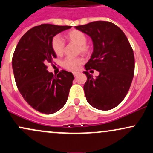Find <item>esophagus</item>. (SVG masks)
I'll return each instance as SVG.
<instances>
[{
  "label": "esophagus",
  "instance_id": "obj_1",
  "mask_svg": "<svg viewBox=\"0 0 153 153\" xmlns=\"http://www.w3.org/2000/svg\"><path fill=\"white\" fill-rule=\"evenodd\" d=\"M78 74H79V73H78V72H74V73H73V75H74V76H75V77H76V76H78Z\"/></svg>",
  "mask_w": 153,
  "mask_h": 153
}]
</instances>
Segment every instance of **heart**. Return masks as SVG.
<instances>
[{"label":"heart","instance_id":"heart-1","mask_svg":"<svg viewBox=\"0 0 153 153\" xmlns=\"http://www.w3.org/2000/svg\"><path fill=\"white\" fill-rule=\"evenodd\" d=\"M66 38L72 43L79 46V50L82 53H86L89 51L88 47L85 45L87 38L83 32L78 30H73L68 32L66 35ZM51 47L53 52L57 56H62L65 50V43L60 37L56 36L52 39ZM83 62L82 58L68 57L63 62V67L70 71H76L80 68V65Z\"/></svg>","mask_w":153,"mask_h":153}]
</instances>
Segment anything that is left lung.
<instances>
[{
    "label": "left lung",
    "mask_w": 153,
    "mask_h": 153,
    "mask_svg": "<svg viewBox=\"0 0 153 153\" xmlns=\"http://www.w3.org/2000/svg\"><path fill=\"white\" fill-rule=\"evenodd\" d=\"M75 27L93 41V53L85 70L100 73L94 78L88 72H83L87 77L83 86L87 102L98 110L115 108L126 96L134 74V51L128 38L110 22H92Z\"/></svg>",
    "instance_id": "1"
}]
</instances>
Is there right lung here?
Here are the masks:
<instances>
[{
  "label": "right lung",
  "mask_w": 153,
  "mask_h": 153,
  "mask_svg": "<svg viewBox=\"0 0 153 153\" xmlns=\"http://www.w3.org/2000/svg\"><path fill=\"white\" fill-rule=\"evenodd\" d=\"M71 26L42 24L21 38L12 58L15 81L24 100L37 111L50 114L62 108L73 85V73L62 70L53 76L46 65L56 57L51 41Z\"/></svg>",
  "instance_id": "1"
}]
</instances>
